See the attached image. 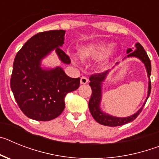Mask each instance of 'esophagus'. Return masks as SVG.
Instances as JSON below:
<instances>
[{"label": "esophagus", "instance_id": "1", "mask_svg": "<svg viewBox=\"0 0 159 159\" xmlns=\"http://www.w3.org/2000/svg\"><path fill=\"white\" fill-rule=\"evenodd\" d=\"M80 83L81 84H86L88 83V79L85 76H82L80 79Z\"/></svg>", "mask_w": 159, "mask_h": 159}]
</instances>
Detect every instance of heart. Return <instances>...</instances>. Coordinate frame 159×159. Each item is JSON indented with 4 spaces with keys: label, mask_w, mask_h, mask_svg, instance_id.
<instances>
[{
    "label": "heart",
    "mask_w": 159,
    "mask_h": 159,
    "mask_svg": "<svg viewBox=\"0 0 159 159\" xmlns=\"http://www.w3.org/2000/svg\"><path fill=\"white\" fill-rule=\"evenodd\" d=\"M112 53L110 45L105 43H94L82 46L79 50V56L84 60L101 58L105 62Z\"/></svg>",
    "instance_id": "obj_1"
}]
</instances>
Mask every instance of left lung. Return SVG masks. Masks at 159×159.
I'll return each instance as SVG.
<instances>
[{
  "label": "left lung",
  "instance_id": "8db88e82",
  "mask_svg": "<svg viewBox=\"0 0 159 159\" xmlns=\"http://www.w3.org/2000/svg\"><path fill=\"white\" fill-rule=\"evenodd\" d=\"M136 50L133 51L130 48L127 50V52L128 53L127 57H135L137 58L140 59V60L144 63L146 66L147 71V75H148L150 81H149V87H148V95H147V98L146 99L147 102V99H148L149 95L151 94V64L150 58L147 56V52L144 50L143 46L140 44L139 43H137L135 44ZM108 73V71H103V72L97 73V74H93L90 76V81L89 85L91 86L92 90V96L90 98L89 102H88V107H89V110L91 114H92V117L95 119V121L97 123H100L102 125H105V126H109V127H117V126H122L126 123H128L130 122H132L133 120L138 117V116L141 113L142 110H143V107L146 104V102H144L143 106L140 108V110L139 111L134 114L133 116H129V117L126 118H118L114 117V116H109L107 114H105L100 110L99 108V103H100L101 100V86H102V82L104 80V79L106 78L107 74Z\"/></svg>",
  "mask_w": 159,
  "mask_h": 159
}]
</instances>
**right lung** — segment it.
<instances>
[{"label": "right lung", "instance_id": "1", "mask_svg": "<svg viewBox=\"0 0 159 159\" xmlns=\"http://www.w3.org/2000/svg\"><path fill=\"white\" fill-rule=\"evenodd\" d=\"M64 30L39 32L24 44L14 60L11 89L22 112L34 120L49 121L58 117L65 107L66 95L80 87V78L67 76L61 67H40L42 59L54 49L63 63H71L60 48L64 43Z\"/></svg>", "mask_w": 159, "mask_h": 159}]
</instances>
